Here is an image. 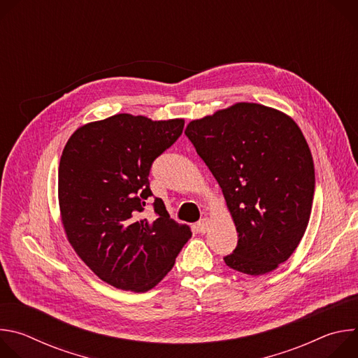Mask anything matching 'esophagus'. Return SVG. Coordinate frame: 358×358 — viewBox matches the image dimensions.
<instances>
[{
	"label": "esophagus",
	"mask_w": 358,
	"mask_h": 358,
	"mask_svg": "<svg viewBox=\"0 0 358 358\" xmlns=\"http://www.w3.org/2000/svg\"><path fill=\"white\" fill-rule=\"evenodd\" d=\"M208 224H210V218H208V217H203L202 220H199V221L196 222V229H198L201 234L207 232V229H208Z\"/></svg>",
	"instance_id": "obj_1"
}]
</instances>
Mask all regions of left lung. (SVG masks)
Wrapping results in <instances>:
<instances>
[{
    "label": "left lung",
    "mask_w": 358,
    "mask_h": 358,
    "mask_svg": "<svg viewBox=\"0 0 358 358\" xmlns=\"http://www.w3.org/2000/svg\"><path fill=\"white\" fill-rule=\"evenodd\" d=\"M185 136L218 181L238 232L224 258L259 276L286 262L308 228L315 166L299 126L258 103H236L188 123Z\"/></svg>",
    "instance_id": "8db88e82"
}]
</instances>
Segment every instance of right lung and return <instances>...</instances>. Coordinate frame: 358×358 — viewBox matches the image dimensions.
Returning a JSON list of instances; mask_svg holds the SVG:
<instances>
[{"mask_svg": "<svg viewBox=\"0 0 358 358\" xmlns=\"http://www.w3.org/2000/svg\"><path fill=\"white\" fill-rule=\"evenodd\" d=\"M182 129V119L120 113L79 127L64 148L58 195L68 241L94 275L117 289L155 287L191 238L189 227L170 218L162 198L152 202L155 220L141 217L152 195V162Z\"/></svg>", "mask_w": 358, "mask_h": 358, "instance_id": "right-lung-1", "label": "right lung"}]
</instances>
